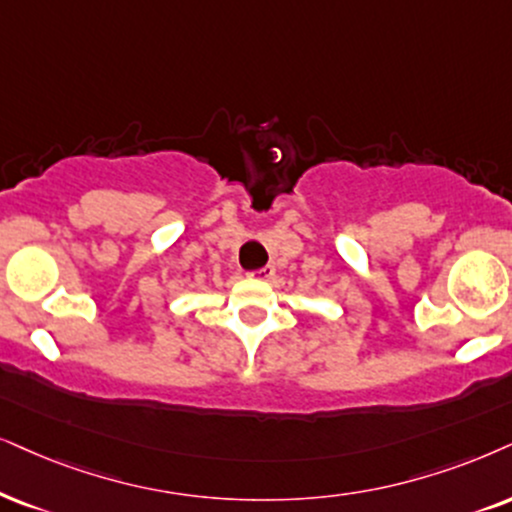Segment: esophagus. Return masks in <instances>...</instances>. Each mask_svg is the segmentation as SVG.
<instances>
[{
    "mask_svg": "<svg viewBox=\"0 0 512 512\" xmlns=\"http://www.w3.org/2000/svg\"><path fill=\"white\" fill-rule=\"evenodd\" d=\"M252 276L260 278V281H269V278H274V276H276V269L271 267V264H267V267H262V269L252 271Z\"/></svg>",
    "mask_w": 512,
    "mask_h": 512,
    "instance_id": "34e87169",
    "label": "esophagus"
}]
</instances>
